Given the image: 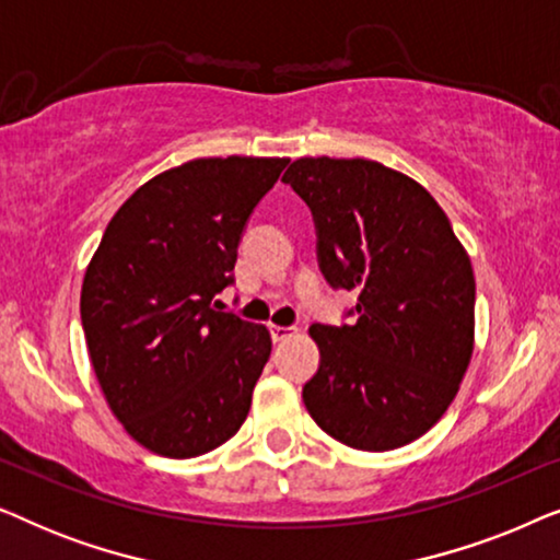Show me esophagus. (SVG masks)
Segmentation results:
<instances>
[{
  "mask_svg": "<svg viewBox=\"0 0 560 560\" xmlns=\"http://www.w3.org/2000/svg\"><path fill=\"white\" fill-rule=\"evenodd\" d=\"M270 334H272V341H285L295 334V328L293 326H270Z\"/></svg>",
  "mask_w": 560,
  "mask_h": 560,
  "instance_id": "1",
  "label": "esophagus"
}]
</instances>
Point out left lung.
<instances>
[{"label":"left lung","instance_id":"obj_1","mask_svg":"<svg viewBox=\"0 0 560 560\" xmlns=\"http://www.w3.org/2000/svg\"><path fill=\"white\" fill-rule=\"evenodd\" d=\"M282 183L308 203L328 285L359 295L354 324L308 328L305 408L343 446L400 448L439 423L471 362V259L435 198L374 160L301 158Z\"/></svg>","mask_w":560,"mask_h":560}]
</instances>
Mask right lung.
<instances>
[{"label": "right lung", "instance_id": "right-lung-1", "mask_svg": "<svg viewBox=\"0 0 560 560\" xmlns=\"http://www.w3.org/2000/svg\"><path fill=\"white\" fill-rule=\"evenodd\" d=\"M288 158H198L119 206L91 257L81 324L96 380L152 454L194 458L247 420L270 331L219 311L236 247Z\"/></svg>", "mask_w": 560, "mask_h": 560}]
</instances>
